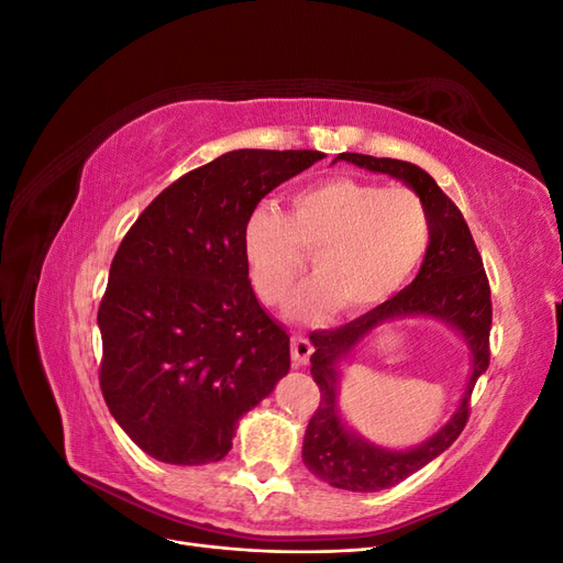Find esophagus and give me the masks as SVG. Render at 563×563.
<instances>
[{
	"instance_id": "34e87169",
	"label": "esophagus",
	"mask_w": 563,
	"mask_h": 563,
	"mask_svg": "<svg viewBox=\"0 0 563 563\" xmlns=\"http://www.w3.org/2000/svg\"><path fill=\"white\" fill-rule=\"evenodd\" d=\"M312 352H314V347H312L308 338H305V335H294L291 338V362H294L296 368L308 364Z\"/></svg>"
}]
</instances>
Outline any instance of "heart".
I'll return each mask as SVG.
<instances>
[{
    "label": "heart",
    "mask_w": 563,
    "mask_h": 563,
    "mask_svg": "<svg viewBox=\"0 0 563 563\" xmlns=\"http://www.w3.org/2000/svg\"><path fill=\"white\" fill-rule=\"evenodd\" d=\"M432 220L422 199L404 187L333 176L298 187L288 216L255 207L242 230V249L258 296L277 305L294 291L312 253L317 279L291 298L286 314L327 317L338 302L376 308L408 284L428 253Z\"/></svg>",
    "instance_id": "1"
}]
</instances>
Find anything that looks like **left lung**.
<instances>
[{
  "label": "left lung",
  "instance_id": "left-lung-1",
  "mask_svg": "<svg viewBox=\"0 0 563 563\" xmlns=\"http://www.w3.org/2000/svg\"><path fill=\"white\" fill-rule=\"evenodd\" d=\"M335 162L401 180L422 199L432 220L430 246L411 284L343 327L310 333V343L314 345L310 373L319 385L321 401L305 430L302 463L329 486L373 493L395 486L432 463L463 432L472 389L488 368L490 288L463 213L441 192L428 172L411 162L378 159L356 152H340ZM416 316L437 318L464 340L471 354V378L456 411L432 438L411 450H389L362 438L346 422L339 408V380L351 354L380 325Z\"/></svg>",
  "mask_w": 563,
  "mask_h": 563
}]
</instances>
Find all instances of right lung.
<instances>
[{"label": "right lung", "mask_w": 563, "mask_h": 563, "mask_svg": "<svg viewBox=\"0 0 563 563\" xmlns=\"http://www.w3.org/2000/svg\"><path fill=\"white\" fill-rule=\"evenodd\" d=\"M319 159L225 152L168 185L119 244L98 308L100 389L159 463L223 460L240 420L291 368L288 333L253 294L242 230L265 195Z\"/></svg>", "instance_id": "right-lung-1"}]
</instances>
